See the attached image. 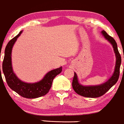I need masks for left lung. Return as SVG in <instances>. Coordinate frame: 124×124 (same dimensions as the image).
<instances>
[{
	"label": "left lung",
	"mask_w": 124,
	"mask_h": 124,
	"mask_svg": "<svg viewBox=\"0 0 124 124\" xmlns=\"http://www.w3.org/2000/svg\"><path fill=\"white\" fill-rule=\"evenodd\" d=\"M102 34L104 37L111 43L113 47L114 51L116 57V66H115V72L113 74L112 77L108 79L107 82L104 84L99 85L95 86H83L79 84L78 81L77 75L74 73L73 81H72V87L77 93L81 96H84L87 98H98L102 96L113 85L117 83L119 79L120 73V66L121 63V57L117 49V43L115 39L112 37L110 36L105 31H102Z\"/></svg>",
	"instance_id": "obj_1"
}]
</instances>
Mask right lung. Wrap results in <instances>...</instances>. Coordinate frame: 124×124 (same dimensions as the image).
<instances>
[{"instance_id": "add662e5", "label": "right lung", "mask_w": 124, "mask_h": 124, "mask_svg": "<svg viewBox=\"0 0 124 124\" xmlns=\"http://www.w3.org/2000/svg\"><path fill=\"white\" fill-rule=\"evenodd\" d=\"M22 31L12 39L7 44L5 51V56L2 63V70L8 86L22 97L33 99L41 97L46 95L52 86L55 77L60 73L62 67L56 69L49 72L43 79L38 83H26L20 81L13 72L11 65V51L13 46Z\"/></svg>"}]
</instances>
